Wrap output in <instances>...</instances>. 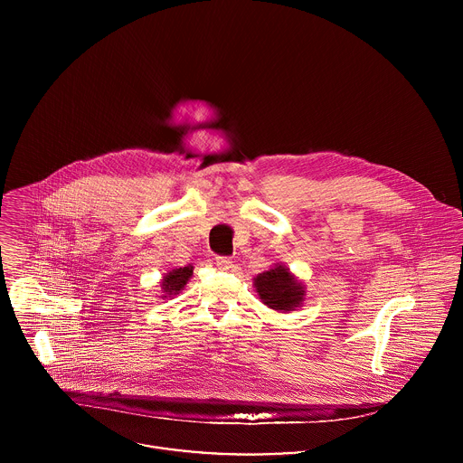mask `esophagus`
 Returning a JSON list of instances; mask_svg holds the SVG:
<instances>
[{"label":"esophagus","instance_id":"obj_1","mask_svg":"<svg viewBox=\"0 0 463 463\" xmlns=\"http://www.w3.org/2000/svg\"><path fill=\"white\" fill-rule=\"evenodd\" d=\"M215 265H217L219 269H222V270H228V269L233 267V262H232V259H228V257H217V259H215Z\"/></svg>","mask_w":463,"mask_h":463}]
</instances>
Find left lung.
Here are the masks:
<instances>
[{
  "label": "left lung",
  "mask_w": 463,
  "mask_h": 463,
  "mask_svg": "<svg viewBox=\"0 0 463 463\" xmlns=\"http://www.w3.org/2000/svg\"><path fill=\"white\" fill-rule=\"evenodd\" d=\"M253 283L262 303L272 310L292 312L303 305L305 285L285 265H274L260 272Z\"/></svg>",
  "instance_id": "8db88e82"
}]
</instances>
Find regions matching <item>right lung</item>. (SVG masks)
I'll return each mask as SVG.
<instances>
[{
  "instance_id": "add662e5",
  "label": "right lung",
  "mask_w": 463,
  "mask_h": 463,
  "mask_svg": "<svg viewBox=\"0 0 463 463\" xmlns=\"http://www.w3.org/2000/svg\"><path fill=\"white\" fill-rule=\"evenodd\" d=\"M193 269H194L193 265H187V267H178L169 270L162 279V292H164L162 298L165 299L180 294V290H184L189 278L193 276Z\"/></svg>"
}]
</instances>
